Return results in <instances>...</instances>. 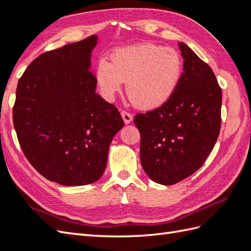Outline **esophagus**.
Returning a JSON list of instances; mask_svg holds the SVG:
<instances>
[{"instance_id": "obj_1", "label": "esophagus", "mask_w": 251, "mask_h": 251, "mask_svg": "<svg viewBox=\"0 0 251 251\" xmlns=\"http://www.w3.org/2000/svg\"><path fill=\"white\" fill-rule=\"evenodd\" d=\"M121 116H123V118H124L125 124H130L131 121H132V119H133L132 114L126 112V111H123V112H121Z\"/></svg>"}]
</instances>
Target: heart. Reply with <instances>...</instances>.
<instances>
[{
    "instance_id": "heart-1",
    "label": "heart",
    "mask_w": 251,
    "mask_h": 251,
    "mask_svg": "<svg viewBox=\"0 0 251 251\" xmlns=\"http://www.w3.org/2000/svg\"><path fill=\"white\" fill-rule=\"evenodd\" d=\"M182 75L180 53L154 43L117 48L112 52L111 63L101 58L95 71L96 82L105 97H114L126 81L128 100L144 110L168 102L177 91Z\"/></svg>"
}]
</instances>
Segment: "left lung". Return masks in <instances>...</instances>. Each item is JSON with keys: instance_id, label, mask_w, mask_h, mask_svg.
Returning <instances> with one entry per match:
<instances>
[{"instance_id": "1", "label": "left lung", "mask_w": 251, "mask_h": 251, "mask_svg": "<svg viewBox=\"0 0 251 251\" xmlns=\"http://www.w3.org/2000/svg\"><path fill=\"white\" fill-rule=\"evenodd\" d=\"M183 75L171 100L139 113L140 160L157 183L173 185L198 171L214 149L221 128L222 90L211 68L185 44Z\"/></svg>"}]
</instances>
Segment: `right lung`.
Instances as JSON below:
<instances>
[{"mask_svg": "<svg viewBox=\"0 0 251 251\" xmlns=\"http://www.w3.org/2000/svg\"><path fill=\"white\" fill-rule=\"evenodd\" d=\"M96 35L37 56L19 79L12 109L23 153L46 179L93 183L107 165L110 143L124 120L97 93L89 70Z\"/></svg>", "mask_w": 251, "mask_h": 251, "instance_id": "1", "label": "right lung"}]
</instances>
